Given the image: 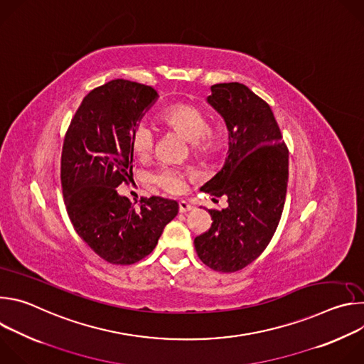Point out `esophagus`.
Masks as SVG:
<instances>
[{"mask_svg": "<svg viewBox=\"0 0 364 364\" xmlns=\"http://www.w3.org/2000/svg\"><path fill=\"white\" fill-rule=\"evenodd\" d=\"M193 204H190V203H187L186 200H180L178 201V209H180V213H187V212H190V210H193Z\"/></svg>", "mask_w": 364, "mask_h": 364, "instance_id": "obj_1", "label": "esophagus"}]
</instances>
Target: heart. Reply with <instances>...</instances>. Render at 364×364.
<instances>
[{
	"label": "heart",
	"instance_id": "1",
	"mask_svg": "<svg viewBox=\"0 0 364 364\" xmlns=\"http://www.w3.org/2000/svg\"><path fill=\"white\" fill-rule=\"evenodd\" d=\"M161 121L168 127L178 131L186 139L197 142L209 131V122L201 111L187 105L177 103L168 107L160 115ZM132 149L139 159H146L154 146L152 129L145 124H138L131 134ZM194 171L181 170L174 166H161L151 174V181L171 194H181L187 188V178H193Z\"/></svg>",
	"mask_w": 364,
	"mask_h": 364
}]
</instances>
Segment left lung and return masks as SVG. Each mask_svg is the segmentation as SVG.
Here are the masks:
<instances>
[{
    "instance_id": "obj_1",
    "label": "left lung",
    "mask_w": 364,
    "mask_h": 364,
    "mask_svg": "<svg viewBox=\"0 0 364 364\" xmlns=\"http://www.w3.org/2000/svg\"><path fill=\"white\" fill-rule=\"evenodd\" d=\"M207 102L229 131L228 159L200 190L228 197L209 210L212 228L194 239L200 261L219 272L243 269L269 245L282 216L288 186V149L268 103L247 86H212Z\"/></svg>"
}]
</instances>
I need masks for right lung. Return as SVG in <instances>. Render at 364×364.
I'll use <instances>...</instances> for the list:
<instances>
[{"mask_svg": "<svg viewBox=\"0 0 364 364\" xmlns=\"http://www.w3.org/2000/svg\"><path fill=\"white\" fill-rule=\"evenodd\" d=\"M159 99L151 86L117 79L90 90L65 136L60 178L76 233L107 262L132 265L157 246L178 203L152 196L139 209L117 187L132 178L131 134Z\"/></svg>", "mask_w": 364, "mask_h": 364, "instance_id": "obj_1", "label": "right lung"}]
</instances>
